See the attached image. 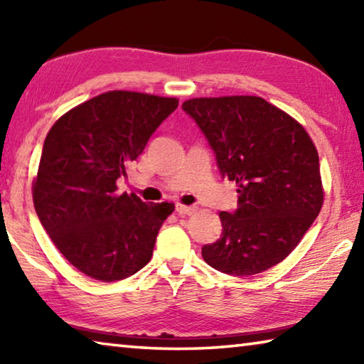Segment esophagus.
<instances>
[{"instance_id": "obj_1", "label": "esophagus", "mask_w": 364, "mask_h": 364, "mask_svg": "<svg viewBox=\"0 0 364 364\" xmlns=\"http://www.w3.org/2000/svg\"><path fill=\"white\" fill-rule=\"evenodd\" d=\"M175 210L178 215H193L196 212V207H189V205H183V204H176Z\"/></svg>"}]
</instances>
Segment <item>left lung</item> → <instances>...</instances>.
Wrapping results in <instances>:
<instances>
[{
    "label": "left lung",
    "instance_id": "8db88e82",
    "mask_svg": "<svg viewBox=\"0 0 364 364\" xmlns=\"http://www.w3.org/2000/svg\"><path fill=\"white\" fill-rule=\"evenodd\" d=\"M181 107L239 194L236 210L220 213L223 231L202 247V257L232 276L274 267L321 210L324 193L311 138L297 120L258 96L196 97Z\"/></svg>",
    "mask_w": 364,
    "mask_h": 364
}]
</instances>
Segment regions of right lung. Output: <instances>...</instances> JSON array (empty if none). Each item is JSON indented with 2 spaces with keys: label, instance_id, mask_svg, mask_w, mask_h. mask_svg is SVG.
I'll list each match as a JSON object with an SVG mask.
<instances>
[{
  "label": "right lung",
  "instance_id": "right-lung-1",
  "mask_svg": "<svg viewBox=\"0 0 364 364\" xmlns=\"http://www.w3.org/2000/svg\"><path fill=\"white\" fill-rule=\"evenodd\" d=\"M175 97L109 91L73 107L45 139L33 205L49 237L73 267L104 282L149 263L160 226L175 205L117 193Z\"/></svg>",
  "mask_w": 364,
  "mask_h": 364
}]
</instances>
